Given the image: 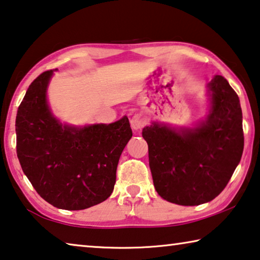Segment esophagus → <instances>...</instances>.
<instances>
[{
    "instance_id": "obj_1",
    "label": "esophagus",
    "mask_w": 260,
    "mask_h": 260,
    "mask_svg": "<svg viewBox=\"0 0 260 260\" xmlns=\"http://www.w3.org/2000/svg\"><path fill=\"white\" fill-rule=\"evenodd\" d=\"M130 124L134 130H140L144 125L146 124V120L142 116V115L136 114L135 116L131 118Z\"/></svg>"
}]
</instances>
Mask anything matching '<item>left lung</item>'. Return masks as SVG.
Instances as JSON below:
<instances>
[{"label":"left lung","instance_id":"8db88e82","mask_svg":"<svg viewBox=\"0 0 260 260\" xmlns=\"http://www.w3.org/2000/svg\"><path fill=\"white\" fill-rule=\"evenodd\" d=\"M207 87L211 110L201 125L176 131L153 122L143 129L156 192L178 205H201L214 199L226 188L243 153L236 92L222 76H215Z\"/></svg>","mask_w":260,"mask_h":260}]
</instances>
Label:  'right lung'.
I'll list each match as a JSON object with an SVG mask.
<instances>
[{"label":"right lung","instance_id":"1","mask_svg":"<svg viewBox=\"0 0 260 260\" xmlns=\"http://www.w3.org/2000/svg\"><path fill=\"white\" fill-rule=\"evenodd\" d=\"M53 72L38 76L19 105L17 156L47 203L62 210H85L112 194L118 160L133 131L127 117L110 124L62 125L47 104Z\"/></svg>","mask_w":260,"mask_h":260}]
</instances>
